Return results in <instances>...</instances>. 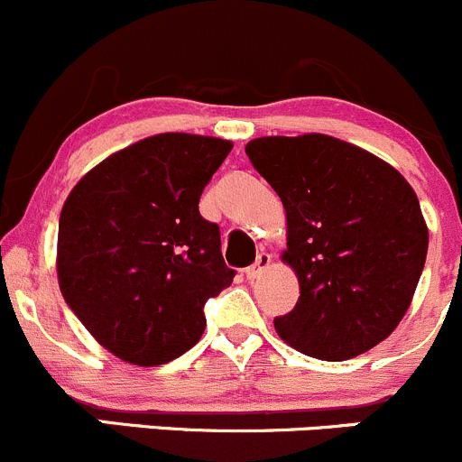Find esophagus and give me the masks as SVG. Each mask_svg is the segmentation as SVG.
<instances>
[{"mask_svg": "<svg viewBox=\"0 0 462 462\" xmlns=\"http://www.w3.org/2000/svg\"><path fill=\"white\" fill-rule=\"evenodd\" d=\"M269 264H272V255L260 254L258 258H255V263L251 264V267H246V272H245L246 281H255V278L263 276V273L269 269Z\"/></svg>", "mask_w": 462, "mask_h": 462, "instance_id": "34e87169", "label": "esophagus"}]
</instances>
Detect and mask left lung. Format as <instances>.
I'll list each match as a JSON object with an SVG mask.
<instances>
[{
    "label": "left lung",
    "instance_id": "1",
    "mask_svg": "<svg viewBox=\"0 0 462 462\" xmlns=\"http://www.w3.org/2000/svg\"><path fill=\"white\" fill-rule=\"evenodd\" d=\"M246 157L281 198L282 263L300 296L273 319L299 353L344 362L397 328L413 300L429 229L415 190L380 157L328 134L260 136Z\"/></svg>",
    "mask_w": 462,
    "mask_h": 462
}]
</instances>
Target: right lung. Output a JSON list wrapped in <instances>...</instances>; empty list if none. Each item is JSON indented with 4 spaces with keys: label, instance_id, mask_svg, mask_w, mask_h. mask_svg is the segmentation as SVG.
Here are the masks:
<instances>
[{
    "label": "right lung",
    "instance_id": "obj_1",
    "mask_svg": "<svg viewBox=\"0 0 462 462\" xmlns=\"http://www.w3.org/2000/svg\"><path fill=\"white\" fill-rule=\"evenodd\" d=\"M233 143L148 136L91 168L58 225V285L96 341L134 366H162L204 335V303L233 282L199 195Z\"/></svg>",
    "mask_w": 462,
    "mask_h": 462
}]
</instances>
